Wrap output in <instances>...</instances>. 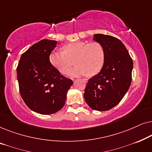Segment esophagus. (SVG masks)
Listing matches in <instances>:
<instances>
[{
  "label": "esophagus",
  "mask_w": 152,
  "mask_h": 152,
  "mask_svg": "<svg viewBox=\"0 0 152 152\" xmlns=\"http://www.w3.org/2000/svg\"><path fill=\"white\" fill-rule=\"evenodd\" d=\"M83 81H84V82H87V80H86V79H83Z\"/></svg>",
  "instance_id": "esophagus-1"
}]
</instances>
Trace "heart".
<instances>
[{
  "label": "heart",
  "instance_id": "heart-1",
  "mask_svg": "<svg viewBox=\"0 0 152 152\" xmlns=\"http://www.w3.org/2000/svg\"><path fill=\"white\" fill-rule=\"evenodd\" d=\"M64 51H54L50 55L52 65L60 72L65 74L72 65L74 59L75 66L68 71L71 77L87 74L95 75L100 71L104 62V52L97 42L86 43L76 41L63 47Z\"/></svg>",
  "mask_w": 152,
  "mask_h": 152
}]
</instances>
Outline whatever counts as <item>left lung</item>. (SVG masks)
<instances>
[{"label": "left lung", "mask_w": 152, "mask_h": 152, "mask_svg": "<svg viewBox=\"0 0 152 152\" xmlns=\"http://www.w3.org/2000/svg\"><path fill=\"white\" fill-rule=\"evenodd\" d=\"M104 52V62L100 72L89 79L84 97L95 111L112 109L122 100L132 83L133 61L126 47L115 37L94 34Z\"/></svg>", "instance_id": "8db88e82"}]
</instances>
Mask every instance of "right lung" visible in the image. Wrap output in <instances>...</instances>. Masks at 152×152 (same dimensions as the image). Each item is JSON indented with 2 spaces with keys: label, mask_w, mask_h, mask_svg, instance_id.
<instances>
[{
  "label": "right lung",
  "mask_w": 152,
  "mask_h": 152,
  "mask_svg": "<svg viewBox=\"0 0 152 152\" xmlns=\"http://www.w3.org/2000/svg\"><path fill=\"white\" fill-rule=\"evenodd\" d=\"M57 41L43 39L22 54L16 72L24 102L33 111L49 115L62 109L72 81L50 62Z\"/></svg>",
  "instance_id": "right-lung-1"
}]
</instances>
